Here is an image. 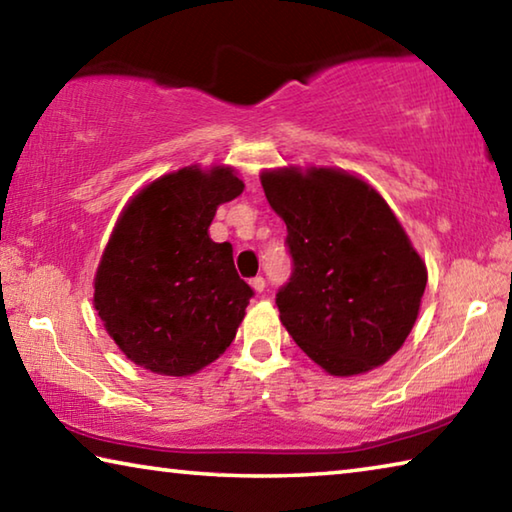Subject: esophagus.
Returning <instances> with one entry per match:
<instances>
[{"mask_svg":"<svg viewBox=\"0 0 512 512\" xmlns=\"http://www.w3.org/2000/svg\"><path fill=\"white\" fill-rule=\"evenodd\" d=\"M250 287H253V291H255V293H262V291H264V287H266L264 277H262V275L253 277V280H250Z\"/></svg>","mask_w":512,"mask_h":512,"instance_id":"34e87169","label":"esophagus"}]
</instances>
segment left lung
I'll return each instance as SVG.
<instances>
[{"instance_id":"1","label":"left lung","mask_w":512,"mask_h":512,"mask_svg":"<svg viewBox=\"0 0 512 512\" xmlns=\"http://www.w3.org/2000/svg\"><path fill=\"white\" fill-rule=\"evenodd\" d=\"M287 223L293 275L277 293L280 320L334 377L381 366L411 334L427 266L375 187L334 167L262 171Z\"/></svg>"}]
</instances>
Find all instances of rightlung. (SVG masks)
Here are the masks:
<instances>
[{"mask_svg":"<svg viewBox=\"0 0 512 512\" xmlns=\"http://www.w3.org/2000/svg\"><path fill=\"white\" fill-rule=\"evenodd\" d=\"M241 192L237 169L192 164L144 185L121 210L94 275V309L137 366L187 377L230 348L253 289L232 246L207 230L216 207Z\"/></svg>","mask_w":512,"mask_h":512,"instance_id":"add662e5","label":"right lung"}]
</instances>
